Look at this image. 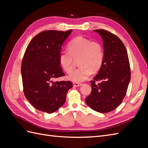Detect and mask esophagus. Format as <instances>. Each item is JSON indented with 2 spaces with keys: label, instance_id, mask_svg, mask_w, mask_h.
I'll return each instance as SVG.
<instances>
[{
  "label": "esophagus",
  "instance_id": "obj_1",
  "mask_svg": "<svg viewBox=\"0 0 148 148\" xmlns=\"http://www.w3.org/2000/svg\"><path fill=\"white\" fill-rule=\"evenodd\" d=\"M73 85L75 87H78V86H82V84L79 83H73Z\"/></svg>",
  "mask_w": 148,
  "mask_h": 148
}]
</instances>
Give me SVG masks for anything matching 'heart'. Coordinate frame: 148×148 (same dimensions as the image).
<instances>
[{
    "mask_svg": "<svg viewBox=\"0 0 148 148\" xmlns=\"http://www.w3.org/2000/svg\"><path fill=\"white\" fill-rule=\"evenodd\" d=\"M69 52L59 53L60 65L66 73L73 70L75 60H78L79 68L68 76V79L75 83L84 82L92 73L98 71L104 60V49L102 44L97 41L82 36L73 39L68 45Z\"/></svg>",
    "mask_w": 148,
    "mask_h": 148,
    "instance_id": "heart-1",
    "label": "heart"
}]
</instances>
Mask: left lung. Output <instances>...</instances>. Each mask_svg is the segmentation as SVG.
<instances>
[{
  "mask_svg": "<svg viewBox=\"0 0 148 148\" xmlns=\"http://www.w3.org/2000/svg\"><path fill=\"white\" fill-rule=\"evenodd\" d=\"M102 39L104 60L97 74L91 81L92 91L86 97V104L100 113L112 111L122 103L131 78L127 49L115 34L104 29H96ZM100 83L96 84V81Z\"/></svg>",
  "mask_w": 148,
  "mask_h": 148,
  "instance_id": "obj_1",
  "label": "left lung"
}]
</instances>
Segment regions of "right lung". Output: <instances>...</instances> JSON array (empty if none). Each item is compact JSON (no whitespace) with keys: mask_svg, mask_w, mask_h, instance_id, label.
I'll return each instance as SVG.
<instances>
[{"mask_svg":"<svg viewBox=\"0 0 148 148\" xmlns=\"http://www.w3.org/2000/svg\"><path fill=\"white\" fill-rule=\"evenodd\" d=\"M72 32L49 30L38 34L26 49L21 63L23 91L28 101L38 110L53 113L65 102L73 87L71 82H53L65 74L59 61L62 44Z\"/></svg>","mask_w":148,"mask_h":148,"instance_id":"right-lung-1","label":"right lung"}]
</instances>
